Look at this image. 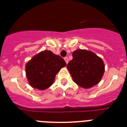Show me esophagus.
<instances>
[{
	"mask_svg": "<svg viewBox=\"0 0 127 127\" xmlns=\"http://www.w3.org/2000/svg\"><path fill=\"white\" fill-rule=\"evenodd\" d=\"M64 61H66V64H67L68 63V57H66L64 58Z\"/></svg>",
	"mask_w": 127,
	"mask_h": 127,
	"instance_id": "1",
	"label": "esophagus"
}]
</instances>
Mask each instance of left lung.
I'll return each instance as SVG.
<instances>
[{
  "label": "left lung",
  "instance_id": "8db88e82",
  "mask_svg": "<svg viewBox=\"0 0 127 127\" xmlns=\"http://www.w3.org/2000/svg\"><path fill=\"white\" fill-rule=\"evenodd\" d=\"M72 57L67 68L76 84L84 88L98 84L105 70L102 59L92 52L83 49L73 52Z\"/></svg>",
  "mask_w": 127,
  "mask_h": 127
}]
</instances>
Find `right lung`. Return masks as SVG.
I'll list each match as a JSON object with an SVG mask.
<instances>
[{
    "instance_id": "add662e5",
    "label": "right lung",
    "mask_w": 127,
    "mask_h": 127,
    "mask_svg": "<svg viewBox=\"0 0 127 127\" xmlns=\"http://www.w3.org/2000/svg\"><path fill=\"white\" fill-rule=\"evenodd\" d=\"M66 65L65 61L51 51H43L26 64V71L29 83L33 88L43 90L53 83L56 74Z\"/></svg>"
}]
</instances>
